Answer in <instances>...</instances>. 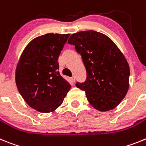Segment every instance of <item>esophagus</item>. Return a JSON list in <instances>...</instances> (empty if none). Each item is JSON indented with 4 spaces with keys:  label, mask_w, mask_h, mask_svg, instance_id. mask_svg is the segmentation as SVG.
<instances>
[{
    "label": "esophagus",
    "mask_w": 146,
    "mask_h": 146,
    "mask_svg": "<svg viewBox=\"0 0 146 146\" xmlns=\"http://www.w3.org/2000/svg\"><path fill=\"white\" fill-rule=\"evenodd\" d=\"M70 81H71L72 83H74L75 81H76V78H75V77L74 76L71 77V78H70Z\"/></svg>",
    "instance_id": "obj_1"
}]
</instances>
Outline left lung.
Returning <instances> with one entry per match:
<instances>
[{
  "label": "left lung",
  "instance_id": "8db88e82",
  "mask_svg": "<svg viewBox=\"0 0 146 146\" xmlns=\"http://www.w3.org/2000/svg\"><path fill=\"white\" fill-rule=\"evenodd\" d=\"M82 56L87 71L83 83L76 82L89 103L98 111L115 108L129 90L130 70L126 58L113 41L102 33L79 31L68 40Z\"/></svg>",
  "mask_w": 146,
  "mask_h": 146
}]
</instances>
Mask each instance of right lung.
<instances>
[{
  "label": "right lung",
  "instance_id": "right-lung-1",
  "mask_svg": "<svg viewBox=\"0 0 146 146\" xmlns=\"http://www.w3.org/2000/svg\"><path fill=\"white\" fill-rule=\"evenodd\" d=\"M69 34H47L29 43L15 72L20 94L36 111L47 113L59 107L71 87L59 72L61 50Z\"/></svg>",
  "mask_w": 146,
  "mask_h": 146
}]
</instances>
